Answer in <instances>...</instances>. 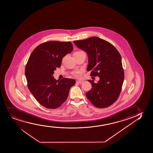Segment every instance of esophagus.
Here are the masks:
<instances>
[{
	"label": "esophagus",
	"mask_w": 153,
	"mask_h": 153,
	"mask_svg": "<svg viewBox=\"0 0 153 153\" xmlns=\"http://www.w3.org/2000/svg\"><path fill=\"white\" fill-rule=\"evenodd\" d=\"M76 82L77 83L82 84L83 83V81H79V80H78V81H76Z\"/></svg>",
	"instance_id": "34e87169"
}]
</instances>
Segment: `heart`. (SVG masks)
Returning <instances> with one entry per match:
<instances>
[{
	"label": "heart",
	"mask_w": 153,
	"mask_h": 153,
	"mask_svg": "<svg viewBox=\"0 0 153 153\" xmlns=\"http://www.w3.org/2000/svg\"><path fill=\"white\" fill-rule=\"evenodd\" d=\"M82 72L81 71H78L77 72H76V74H74V76L76 77H79L81 76Z\"/></svg>",
	"instance_id": "obj_1"
}]
</instances>
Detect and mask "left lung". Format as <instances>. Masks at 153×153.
<instances>
[{
	"label": "left lung",
	"mask_w": 153,
	"mask_h": 153,
	"mask_svg": "<svg viewBox=\"0 0 153 153\" xmlns=\"http://www.w3.org/2000/svg\"><path fill=\"white\" fill-rule=\"evenodd\" d=\"M74 43L87 53V71H91V76L100 78L96 83L94 80H88L92 88L86 93V97L98 108L110 106L118 99L124 82V70L120 53L110 43L98 37L74 41Z\"/></svg>",
	"instance_id": "left-lung-1"
}]
</instances>
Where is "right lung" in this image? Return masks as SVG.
<instances>
[{"instance_id": "right-lung-1", "label": "right lung", "mask_w": 153, "mask_h": 153, "mask_svg": "<svg viewBox=\"0 0 153 153\" xmlns=\"http://www.w3.org/2000/svg\"><path fill=\"white\" fill-rule=\"evenodd\" d=\"M72 50L70 42L51 41L38 45L29 56L25 70L28 88L38 102L47 108L59 107L76 84L72 79L57 81L53 76L56 68L61 66L62 58Z\"/></svg>"}]
</instances>
